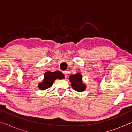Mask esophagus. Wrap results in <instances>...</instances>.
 <instances>
[{
    "mask_svg": "<svg viewBox=\"0 0 132 132\" xmlns=\"http://www.w3.org/2000/svg\"><path fill=\"white\" fill-rule=\"evenodd\" d=\"M63 73L64 75V76L67 77V75H68V72H67V71H63Z\"/></svg>",
    "mask_w": 132,
    "mask_h": 132,
    "instance_id": "obj_1",
    "label": "esophagus"
}]
</instances>
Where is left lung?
<instances>
[{"label":"left lung","instance_id":"left-lung-1","mask_svg":"<svg viewBox=\"0 0 132 132\" xmlns=\"http://www.w3.org/2000/svg\"><path fill=\"white\" fill-rule=\"evenodd\" d=\"M69 80L71 82L72 88L76 91L81 92L86 89V86H85V84H82V76L80 73H77L75 75L70 76Z\"/></svg>","mask_w":132,"mask_h":132}]
</instances>
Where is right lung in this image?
Wrapping results in <instances>:
<instances>
[{
	"label": "right lung",
	"instance_id": "1",
	"mask_svg": "<svg viewBox=\"0 0 132 132\" xmlns=\"http://www.w3.org/2000/svg\"><path fill=\"white\" fill-rule=\"evenodd\" d=\"M64 78L61 71H55L54 72L46 71L44 75V79L41 84H39V88L42 90H46V88L51 87L56 79H62Z\"/></svg>",
	"mask_w": 132,
	"mask_h": 132
}]
</instances>
